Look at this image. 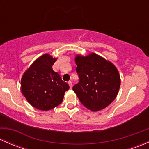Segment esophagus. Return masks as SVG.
Wrapping results in <instances>:
<instances>
[{"label": "esophagus", "mask_w": 149, "mask_h": 149, "mask_svg": "<svg viewBox=\"0 0 149 149\" xmlns=\"http://www.w3.org/2000/svg\"><path fill=\"white\" fill-rule=\"evenodd\" d=\"M68 85H69V86H70V88H71L72 86H73V84H72V82L71 81H68Z\"/></svg>", "instance_id": "esophagus-1"}]
</instances>
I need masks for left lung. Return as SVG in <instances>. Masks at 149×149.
Segmentation results:
<instances>
[{"label": "left lung", "mask_w": 149, "mask_h": 149, "mask_svg": "<svg viewBox=\"0 0 149 149\" xmlns=\"http://www.w3.org/2000/svg\"><path fill=\"white\" fill-rule=\"evenodd\" d=\"M76 70L79 82L73 90L82 104L91 111L104 109L116 98L120 78L112 63L95 53L88 56L77 55Z\"/></svg>", "instance_id": "8db88e82"}]
</instances>
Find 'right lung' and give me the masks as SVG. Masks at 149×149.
<instances>
[{
  "label": "right lung",
  "instance_id": "1",
  "mask_svg": "<svg viewBox=\"0 0 149 149\" xmlns=\"http://www.w3.org/2000/svg\"><path fill=\"white\" fill-rule=\"evenodd\" d=\"M48 54L37 58L22 76V92L34 107L47 111L63 102L69 86L52 70L56 61Z\"/></svg>",
  "mask_w": 149,
  "mask_h": 149
}]
</instances>
